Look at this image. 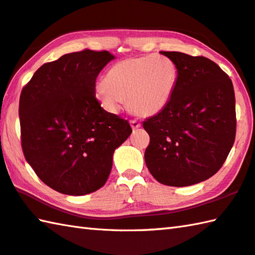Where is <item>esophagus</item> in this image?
Masks as SVG:
<instances>
[{"label": "esophagus", "mask_w": 255, "mask_h": 255, "mask_svg": "<svg viewBox=\"0 0 255 255\" xmlns=\"http://www.w3.org/2000/svg\"><path fill=\"white\" fill-rule=\"evenodd\" d=\"M130 125H131V128L132 129H138V128H140V123L138 122V120H136V119H133V120H130Z\"/></svg>", "instance_id": "1"}]
</instances>
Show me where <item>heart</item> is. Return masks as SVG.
Here are the masks:
<instances>
[{
	"label": "heart",
	"instance_id": "obj_1",
	"mask_svg": "<svg viewBox=\"0 0 255 255\" xmlns=\"http://www.w3.org/2000/svg\"><path fill=\"white\" fill-rule=\"evenodd\" d=\"M177 75V66L166 55L128 58L109 69L96 87V97L109 112H118L127 100L132 113L151 116L169 103Z\"/></svg>",
	"mask_w": 255,
	"mask_h": 255
}]
</instances>
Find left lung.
Returning a JSON list of instances; mask_svg holds the SVG:
<instances>
[{
  "label": "left lung",
  "mask_w": 255,
  "mask_h": 255,
  "mask_svg": "<svg viewBox=\"0 0 255 255\" xmlns=\"http://www.w3.org/2000/svg\"><path fill=\"white\" fill-rule=\"evenodd\" d=\"M177 66V82L167 106L146 119L150 137L147 168L164 185L184 187L219 172L235 140L233 83L205 57L160 51Z\"/></svg>",
  "instance_id": "1"
}]
</instances>
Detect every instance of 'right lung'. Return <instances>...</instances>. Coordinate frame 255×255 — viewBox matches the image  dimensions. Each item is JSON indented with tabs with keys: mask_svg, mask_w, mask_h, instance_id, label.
<instances>
[{
	"mask_svg": "<svg viewBox=\"0 0 255 255\" xmlns=\"http://www.w3.org/2000/svg\"><path fill=\"white\" fill-rule=\"evenodd\" d=\"M108 51L83 50L44 63L23 88L18 105L22 150L44 184L67 195L103 187L117 147L130 136L127 120L96 98Z\"/></svg>",
	"mask_w": 255,
	"mask_h": 255,
	"instance_id": "add662e5",
	"label": "right lung"
}]
</instances>
